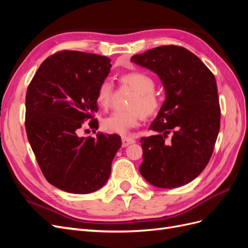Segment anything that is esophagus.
<instances>
[{"label": "esophagus", "instance_id": "obj_1", "mask_svg": "<svg viewBox=\"0 0 248 248\" xmlns=\"http://www.w3.org/2000/svg\"><path fill=\"white\" fill-rule=\"evenodd\" d=\"M136 141L132 138H129V137H123L122 138V147H127L130 144H133V142Z\"/></svg>", "mask_w": 248, "mask_h": 248}]
</instances>
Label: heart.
<instances>
[{"label": "heart", "instance_id": "heart-1", "mask_svg": "<svg viewBox=\"0 0 248 248\" xmlns=\"http://www.w3.org/2000/svg\"><path fill=\"white\" fill-rule=\"evenodd\" d=\"M122 86L131 88L136 95L128 103L129 110H117L102 120L103 129L109 133L124 136L136 127L140 118L156 115L161 108V97L154 91L155 80L149 74L133 71L120 78ZM114 84L108 78L103 79L97 89L96 102L103 109H108L114 99Z\"/></svg>", "mask_w": 248, "mask_h": 248}]
</instances>
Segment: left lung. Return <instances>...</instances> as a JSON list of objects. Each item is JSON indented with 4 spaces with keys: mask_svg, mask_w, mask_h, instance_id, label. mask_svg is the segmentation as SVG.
<instances>
[{
    "mask_svg": "<svg viewBox=\"0 0 248 248\" xmlns=\"http://www.w3.org/2000/svg\"><path fill=\"white\" fill-rule=\"evenodd\" d=\"M131 62L155 72L166 91L158 115L141 138L140 175L160 188H175L196 179L211 158L220 128L214 74L191 51L162 46L134 55Z\"/></svg>",
    "mask_w": 248,
    "mask_h": 248,
    "instance_id": "left-lung-1",
    "label": "left lung"
}]
</instances>
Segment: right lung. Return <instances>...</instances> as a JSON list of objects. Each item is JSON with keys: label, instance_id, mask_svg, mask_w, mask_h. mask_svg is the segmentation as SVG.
I'll list each match as a JSON object with an SVG mask.
<instances>
[{"label": "right lung", "instance_id": "right-lung-1", "mask_svg": "<svg viewBox=\"0 0 248 248\" xmlns=\"http://www.w3.org/2000/svg\"><path fill=\"white\" fill-rule=\"evenodd\" d=\"M110 59L61 50L43 61L26 95V131L47 181L70 193H91L106 184L121 147L118 134L79 137L84 121L98 129L96 93Z\"/></svg>", "mask_w": 248, "mask_h": 248}]
</instances>
